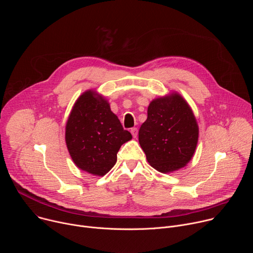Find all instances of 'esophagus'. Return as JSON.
I'll return each mask as SVG.
<instances>
[{
    "label": "esophagus",
    "instance_id": "34e87169",
    "mask_svg": "<svg viewBox=\"0 0 253 253\" xmlns=\"http://www.w3.org/2000/svg\"><path fill=\"white\" fill-rule=\"evenodd\" d=\"M130 132H131V134H132V136H133L134 138H136V137H137V135H138V129H137L136 127H133V128H131Z\"/></svg>",
    "mask_w": 253,
    "mask_h": 253
}]
</instances>
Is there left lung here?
Here are the masks:
<instances>
[{"label":"left lung","mask_w":253,"mask_h":253,"mask_svg":"<svg viewBox=\"0 0 253 253\" xmlns=\"http://www.w3.org/2000/svg\"><path fill=\"white\" fill-rule=\"evenodd\" d=\"M198 141V126L186 101L178 94L153 100L139 129V143L147 161L167 173L185 166Z\"/></svg>","instance_id":"1"}]
</instances>
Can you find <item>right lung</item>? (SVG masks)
<instances>
[{"instance_id":"right-lung-1","label":"right lung","mask_w":253,"mask_h":253,"mask_svg":"<svg viewBox=\"0 0 253 253\" xmlns=\"http://www.w3.org/2000/svg\"><path fill=\"white\" fill-rule=\"evenodd\" d=\"M131 138L108 102L92 91L78 98L66 124V144L72 159L93 175L109 172L121 145Z\"/></svg>"}]
</instances>
